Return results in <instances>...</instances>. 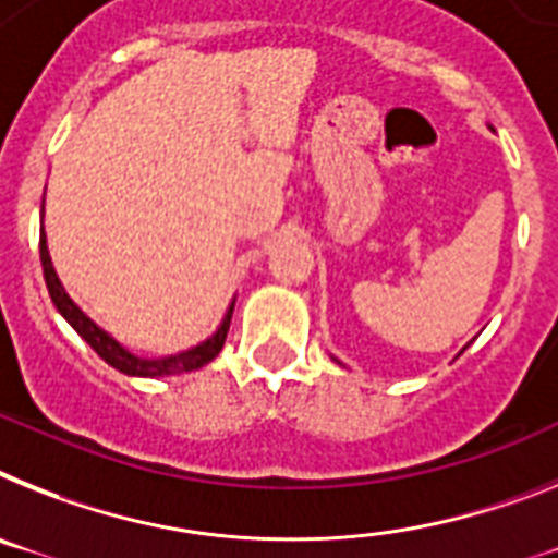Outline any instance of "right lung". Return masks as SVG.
Returning <instances> with one entry per match:
<instances>
[{"label": "right lung", "instance_id": "obj_1", "mask_svg": "<svg viewBox=\"0 0 558 558\" xmlns=\"http://www.w3.org/2000/svg\"><path fill=\"white\" fill-rule=\"evenodd\" d=\"M39 255H41V269H45V280H48V289H50V298H53L56 308L68 317V323L78 335L93 345L98 357L110 363L112 368H119L124 374H133V377H163V374H181V372H195V368L207 366L209 360L218 357V351L223 349V340H227V331H229V320H232V308L227 312V320L221 323V329L215 331L209 337L207 343L195 345V349L184 351V354H175V357H161V360H142L130 354L124 345H119L112 340L110 335L98 329L96 323L90 317L84 315L82 308L76 303L70 301L68 292L62 289L59 278H56L53 264H50V255H48V243H45V232L39 238Z\"/></svg>", "mask_w": 558, "mask_h": 558}]
</instances>
